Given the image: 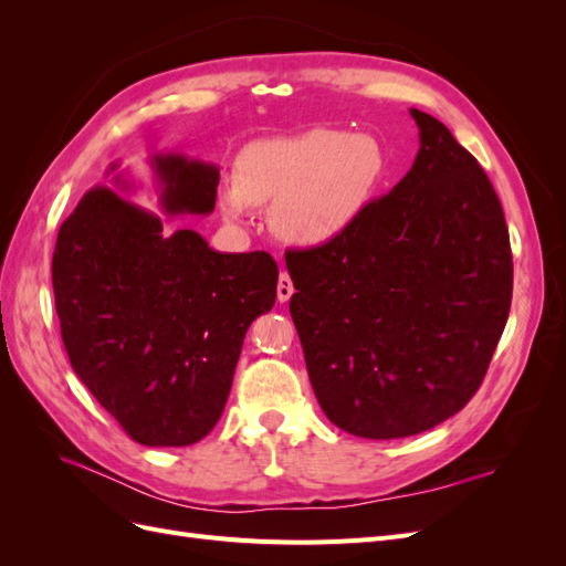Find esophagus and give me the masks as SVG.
<instances>
[{"label": "esophagus", "mask_w": 566, "mask_h": 566, "mask_svg": "<svg viewBox=\"0 0 566 566\" xmlns=\"http://www.w3.org/2000/svg\"><path fill=\"white\" fill-rule=\"evenodd\" d=\"M293 293H295L293 281H290L287 273H281L279 285H276V295H279V302H287L290 297H293Z\"/></svg>", "instance_id": "obj_1"}]
</instances>
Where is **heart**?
Listing matches in <instances>:
<instances>
[{"label":"heart","mask_w":566,"mask_h":566,"mask_svg":"<svg viewBox=\"0 0 566 566\" xmlns=\"http://www.w3.org/2000/svg\"><path fill=\"white\" fill-rule=\"evenodd\" d=\"M385 175L387 153L375 136L314 127L245 146L235 158V184L221 188L219 205L231 219L273 208L281 238L321 245L356 221Z\"/></svg>","instance_id":"obj_1"}]
</instances>
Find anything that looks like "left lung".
<instances>
[{"instance_id": "1", "label": "left lung", "mask_w": 566, "mask_h": 566, "mask_svg": "<svg viewBox=\"0 0 566 566\" xmlns=\"http://www.w3.org/2000/svg\"><path fill=\"white\" fill-rule=\"evenodd\" d=\"M408 175L333 241L290 250V316L316 399L366 439L413 437L482 385L512 302L501 200L447 125L410 108Z\"/></svg>"}]
</instances>
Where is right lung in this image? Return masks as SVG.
<instances>
[{"label": "right lung", "mask_w": 566, "mask_h": 566, "mask_svg": "<svg viewBox=\"0 0 566 566\" xmlns=\"http://www.w3.org/2000/svg\"><path fill=\"white\" fill-rule=\"evenodd\" d=\"M153 167L167 214L214 210V165L169 153ZM51 283L67 358L94 399L144 447H188L221 418L279 266L266 252H214L96 186L59 229Z\"/></svg>", "instance_id": "1"}]
</instances>
